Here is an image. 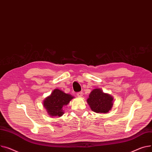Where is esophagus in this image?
Wrapping results in <instances>:
<instances>
[{
  "label": "esophagus",
  "mask_w": 152,
  "mask_h": 152,
  "mask_svg": "<svg viewBox=\"0 0 152 152\" xmlns=\"http://www.w3.org/2000/svg\"><path fill=\"white\" fill-rule=\"evenodd\" d=\"M83 92H82V91H80V92H78V93H77V96H78V97H82V96H83Z\"/></svg>",
  "instance_id": "34e87169"
}]
</instances>
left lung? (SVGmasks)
Masks as SVG:
<instances>
[{
	"mask_svg": "<svg viewBox=\"0 0 152 152\" xmlns=\"http://www.w3.org/2000/svg\"><path fill=\"white\" fill-rule=\"evenodd\" d=\"M113 98L104 93L100 89L93 90L87 99V102L92 110L96 113H107L112 108Z\"/></svg>",
	"mask_w": 152,
	"mask_h": 152,
	"instance_id": "obj_1",
	"label": "left lung"
}]
</instances>
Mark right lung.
Returning <instances> with one entry per match:
<instances>
[{
  "label": "right lung",
  "mask_w": 152,
  "mask_h": 152,
  "mask_svg": "<svg viewBox=\"0 0 152 152\" xmlns=\"http://www.w3.org/2000/svg\"><path fill=\"white\" fill-rule=\"evenodd\" d=\"M74 97L66 94L59 89H55L51 95L47 97L43 102V106L48 111V113L53 116L61 117L63 115V107L67 105Z\"/></svg>",
  "instance_id": "obj_1"
}]
</instances>
